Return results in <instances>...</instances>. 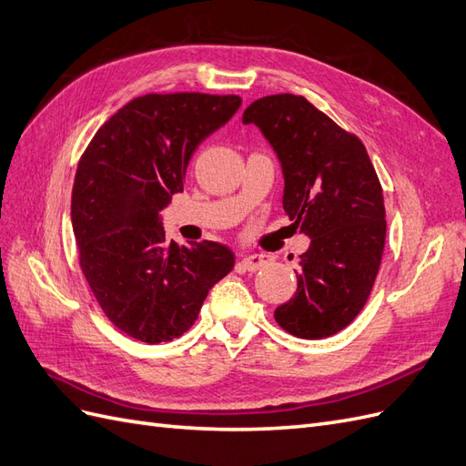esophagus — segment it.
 <instances>
[{"instance_id": "1", "label": "esophagus", "mask_w": 466, "mask_h": 466, "mask_svg": "<svg viewBox=\"0 0 466 466\" xmlns=\"http://www.w3.org/2000/svg\"><path fill=\"white\" fill-rule=\"evenodd\" d=\"M268 257H264V255H250V257H243V258H238V262H237V266L241 268V270H247V272H257L258 268H262L264 264H268Z\"/></svg>"}]
</instances>
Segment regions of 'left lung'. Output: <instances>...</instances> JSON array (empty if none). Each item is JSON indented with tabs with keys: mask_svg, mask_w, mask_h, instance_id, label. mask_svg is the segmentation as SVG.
Returning <instances> with one entry per match:
<instances>
[{
	"mask_svg": "<svg viewBox=\"0 0 466 466\" xmlns=\"http://www.w3.org/2000/svg\"><path fill=\"white\" fill-rule=\"evenodd\" d=\"M284 168V211L311 245L299 257L298 291L274 319L319 340L346 329L368 301L385 248L383 188L361 139L305 96L268 95L247 106Z\"/></svg>",
	"mask_w": 466,
	"mask_h": 466,
	"instance_id": "left-lung-1",
	"label": "left lung"
}]
</instances>
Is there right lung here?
Masks as SVG:
<instances>
[{"label":"right lung","instance_id":"right-lung-1","mask_svg":"<svg viewBox=\"0 0 466 466\" xmlns=\"http://www.w3.org/2000/svg\"><path fill=\"white\" fill-rule=\"evenodd\" d=\"M238 106L237 95L147 93L112 115L81 155L72 192L81 272L106 319L139 342L185 334L233 270L229 247L168 241L159 211L185 187L194 149Z\"/></svg>","mask_w":466,"mask_h":466}]
</instances>
